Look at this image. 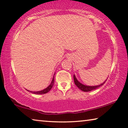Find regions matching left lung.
Masks as SVG:
<instances>
[{
    "instance_id": "obj_1",
    "label": "left lung",
    "mask_w": 128,
    "mask_h": 128,
    "mask_svg": "<svg viewBox=\"0 0 128 128\" xmlns=\"http://www.w3.org/2000/svg\"><path fill=\"white\" fill-rule=\"evenodd\" d=\"M74 77V83H75L76 85L77 86V87L79 88L83 92H90L92 90H93L94 89H97V88H100V86H102L103 84L105 83V82L106 81V80H105L102 84H99V85H97V86H87V85H84V84H82L78 81V80L76 79V76L74 75L73 76Z\"/></svg>"
}]
</instances>
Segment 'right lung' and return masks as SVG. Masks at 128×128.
Masks as SVG:
<instances>
[{
	"label": "right lung",
	"instance_id": "1",
	"mask_svg": "<svg viewBox=\"0 0 128 128\" xmlns=\"http://www.w3.org/2000/svg\"><path fill=\"white\" fill-rule=\"evenodd\" d=\"M56 74V73H55ZM55 74H54V76H53V78H52V82H51V84H50V85H49L48 87H47L46 89H44L42 90H40V91H38V92H32V91H30V90H27L28 92H30L31 93H32L33 94H46L47 93H48V92L50 91V90L52 89V88L53 85H54V75Z\"/></svg>",
	"mask_w": 128,
	"mask_h": 128
}]
</instances>
